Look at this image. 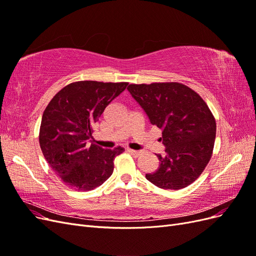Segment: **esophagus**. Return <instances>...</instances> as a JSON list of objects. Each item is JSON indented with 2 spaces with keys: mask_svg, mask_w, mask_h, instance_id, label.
Returning <instances> with one entry per match:
<instances>
[{
  "mask_svg": "<svg viewBox=\"0 0 256 256\" xmlns=\"http://www.w3.org/2000/svg\"><path fill=\"white\" fill-rule=\"evenodd\" d=\"M128 152L132 154V156H134V157H138V156H140V154H141V152H138V150H128Z\"/></svg>",
  "mask_w": 256,
  "mask_h": 256,
  "instance_id": "esophagus-1",
  "label": "esophagus"
}]
</instances>
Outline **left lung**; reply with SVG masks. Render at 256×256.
Returning a JSON list of instances; mask_svg holds the SVG:
<instances>
[{"label": "left lung", "mask_w": 256, "mask_h": 256, "mask_svg": "<svg viewBox=\"0 0 256 256\" xmlns=\"http://www.w3.org/2000/svg\"><path fill=\"white\" fill-rule=\"evenodd\" d=\"M152 125L162 130L164 156L145 177L162 189L180 190L202 174L212 158L216 120L208 106L190 88L177 82L130 84L127 88Z\"/></svg>", "instance_id": "1"}]
</instances>
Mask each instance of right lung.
<instances>
[{"label": "right lung", "mask_w": 256, "mask_h": 256, "mask_svg": "<svg viewBox=\"0 0 256 256\" xmlns=\"http://www.w3.org/2000/svg\"><path fill=\"white\" fill-rule=\"evenodd\" d=\"M127 82L79 81L66 85L44 111L40 130L42 152L49 166L69 188L90 191L102 184L114 168L122 147L88 146L92 125L106 106L127 88Z\"/></svg>", "instance_id": "add662e5"}]
</instances>
